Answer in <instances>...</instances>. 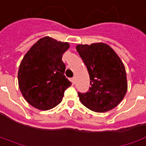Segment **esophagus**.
Instances as JSON below:
<instances>
[{"label":"esophagus","mask_w":146,"mask_h":146,"mask_svg":"<svg viewBox=\"0 0 146 146\" xmlns=\"http://www.w3.org/2000/svg\"><path fill=\"white\" fill-rule=\"evenodd\" d=\"M71 82H72V83H73V85H75V83H76V78H73L71 79Z\"/></svg>","instance_id":"34e87169"}]
</instances>
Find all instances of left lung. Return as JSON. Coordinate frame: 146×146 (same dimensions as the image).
<instances>
[{"label": "left lung", "mask_w": 146, "mask_h": 146, "mask_svg": "<svg viewBox=\"0 0 146 146\" xmlns=\"http://www.w3.org/2000/svg\"><path fill=\"white\" fill-rule=\"evenodd\" d=\"M76 49L87 68L92 85L86 93L78 92L81 103L97 113L113 110L123 100L127 91L123 61L103 42L79 44Z\"/></svg>", "instance_id": "left-lung-1"}]
</instances>
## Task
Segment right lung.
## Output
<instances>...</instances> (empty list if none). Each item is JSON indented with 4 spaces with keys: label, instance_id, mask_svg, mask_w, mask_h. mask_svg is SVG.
I'll list each match as a JSON object with an SVG mask.
<instances>
[{
    "label": "right lung",
    "instance_id": "1",
    "mask_svg": "<svg viewBox=\"0 0 146 146\" xmlns=\"http://www.w3.org/2000/svg\"><path fill=\"white\" fill-rule=\"evenodd\" d=\"M69 43L44 36L23 56L18 72L19 87L29 105L48 110L62 101L64 93L72 83L64 76L63 54Z\"/></svg>",
    "mask_w": 146,
    "mask_h": 146
}]
</instances>
